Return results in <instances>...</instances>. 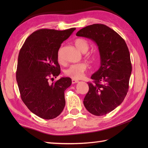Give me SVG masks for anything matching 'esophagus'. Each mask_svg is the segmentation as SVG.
Masks as SVG:
<instances>
[{
	"instance_id": "obj_1",
	"label": "esophagus",
	"mask_w": 148,
	"mask_h": 148,
	"mask_svg": "<svg viewBox=\"0 0 148 148\" xmlns=\"http://www.w3.org/2000/svg\"><path fill=\"white\" fill-rule=\"evenodd\" d=\"M78 82H79V81H78V80L74 79H72V84L77 83H78Z\"/></svg>"
}]
</instances>
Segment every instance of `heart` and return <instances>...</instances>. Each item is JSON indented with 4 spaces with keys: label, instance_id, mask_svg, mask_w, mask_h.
Returning <instances> with one entry per match:
<instances>
[{
    "label": "heart",
    "instance_id": "obj_1",
    "mask_svg": "<svg viewBox=\"0 0 148 148\" xmlns=\"http://www.w3.org/2000/svg\"><path fill=\"white\" fill-rule=\"evenodd\" d=\"M74 45L76 48L83 53H86L90 48V43L84 38H77L74 40ZM62 48L58 49L57 53V59L60 63L64 62V59L62 55ZM88 56H90V54ZM87 69V65L85 63L72 64L65 71L66 76L74 79H79L84 76V74Z\"/></svg>",
    "mask_w": 148,
    "mask_h": 148
}]
</instances>
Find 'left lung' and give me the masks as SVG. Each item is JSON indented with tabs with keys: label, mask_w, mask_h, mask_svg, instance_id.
Masks as SVG:
<instances>
[{
	"label": "left lung",
	"mask_w": 148,
	"mask_h": 148,
	"mask_svg": "<svg viewBox=\"0 0 148 148\" xmlns=\"http://www.w3.org/2000/svg\"><path fill=\"white\" fill-rule=\"evenodd\" d=\"M77 36L95 41L99 47L100 67L88 83L89 90L83 103L92 114L103 116L123 101L129 88L132 72L130 52L125 40L103 24H93L78 31Z\"/></svg>",
	"instance_id": "obj_1"
}]
</instances>
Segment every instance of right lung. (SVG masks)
I'll return each mask as SVG.
<instances>
[{
	"label": "right lung",
	"instance_id": "1",
	"mask_svg": "<svg viewBox=\"0 0 148 148\" xmlns=\"http://www.w3.org/2000/svg\"><path fill=\"white\" fill-rule=\"evenodd\" d=\"M75 30H37L27 37L19 53L16 81L21 100L42 119L55 118L65 107L64 92L71 85V79L62 77L52 83L49 79L60 74L58 49Z\"/></svg>",
	"mask_w": 148,
	"mask_h": 148
}]
</instances>
